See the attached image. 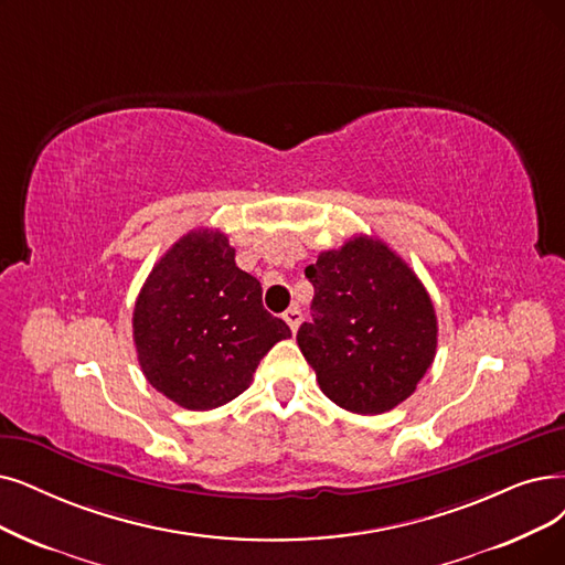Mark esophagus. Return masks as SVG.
I'll return each instance as SVG.
<instances>
[{
  "label": "esophagus",
  "mask_w": 565,
  "mask_h": 565,
  "mask_svg": "<svg viewBox=\"0 0 565 565\" xmlns=\"http://www.w3.org/2000/svg\"><path fill=\"white\" fill-rule=\"evenodd\" d=\"M282 320L289 324L291 333H297V329H299V324H301V320H303V315H301V310L295 306V308H287V310H285Z\"/></svg>",
  "instance_id": "34e87169"
}]
</instances>
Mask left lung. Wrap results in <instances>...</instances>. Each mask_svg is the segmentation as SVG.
<instances>
[{
  "label": "left lung",
  "instance_id": "8db88e82",
  "mask_svg": "<svg viewBox=\"0 0 565 565\" xmlns=\"http://www.w3.org/2000/svg\"><path fill=\"white\" fill-rule=\"evenodd\" d=\"M312 320L297 343L320 390L356 415H380L408 398L431 369L438 320L415 270L387 243L354 236L306 268Z\"/></svg>",
  "mask_w": 565,
  "mask_h": 565
}]
</instances>
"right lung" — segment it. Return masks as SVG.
<instances>
[{
  "instance_id": "1",
  "label": "right lung",
  "mask_w": 565,
  "mask_h": 565,
  "mask_svg": "<svg viewBox=\"0 0 565 565\" xmlns=\"http://www.w3.org/2000/svg\"><path fill=\"white\" fill-rule=\"evenodd\" d=\"M234 255L220 230H192L152 266L134 306L146 380L188 411H213L243 394L262 356L291 335Z\"/></svg>"
}]
</instances>
